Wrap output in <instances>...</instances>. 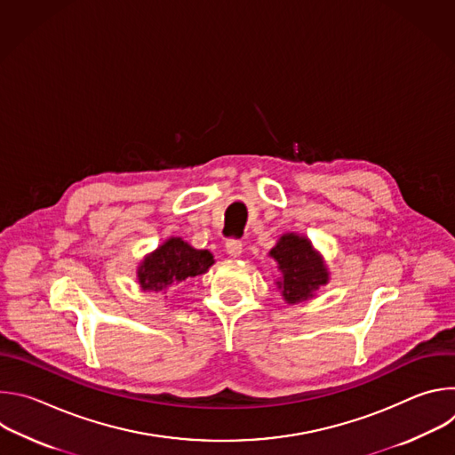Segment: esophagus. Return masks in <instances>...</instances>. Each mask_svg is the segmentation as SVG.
I'll use <instances>...</instances> for the list:
<instances>
[{"instance_id": "obj_1", "label": "esophagus", "mask_w": 455, "mask_h": 455, "mask_svg": "<svg viewBox=\"0 0 455 455\" xmlns=\"http://www.w3.org/2000/svg\"><path fill=\"white\" fill-rule=\"evenodd\" d=\"M225 248H227V253H228L230 257H239L241 251H243V243L237 241V239H228L227 244H225Z\"/></svg>"}]
</instances>
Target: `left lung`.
Returning <instances> with one entry per match:
<instances>
[{"label":"left lung","mask_w":455,"mask_h":455,"mask_svg":"<svg viewBox=\"0 0 455 455\" xmlns=\"http://www.w3.org/2000/svg\"><path fill=\"white\" fill-rule=\"evenodd\" d=\"M270 257L275 259L281 272L275 284L288 304L311 299L320 286L330 281V272L322 255L304 235L293 232L283 234L270 250Z\"/></svg>","instance_id":"left-lung-1"}]
</instances>
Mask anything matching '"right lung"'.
<instances>
[{
  "instance_id": "1",
  "label": "right lung",
  "mask_w": 455,
  "mask_h": 455,
  "mask_svg": "<svg viewBox=\"0 0 455 455\" xmlns=\"http://www.w3.org/2000/svg\"><path fill=\"white\" fill-rule=\"evenodd\" d=\"M212 265L209 250H196L181 237H169L144 257L137 277L144 291H165L205 274Z\"/></svg>"
}]
</instances>
